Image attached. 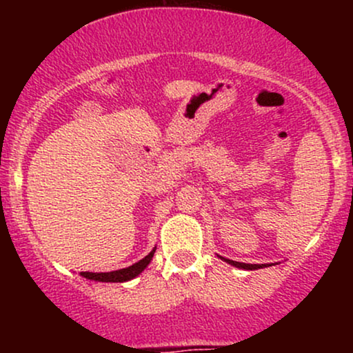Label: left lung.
<instances>
[{
  "instance_id": "8db88e82",
  "label": "left lung",
  "mask_w": 353,
  "mask_h": 353,
  "mask_svg": "<svg viewBox=\"0 0 353 353\" xmlns=\"http://www.w3.org/2000/svg\"><path fill=\"white\" fill-rule=\"evenodd\" d=\"M221 257V255H219ZM224 259V257H221ZM225 262L230 265L234 267H239V269H245V270H255V269H264V267H267V264H244V262H236V261H230V259H224Z\"/></svg>"
}]
</instances>
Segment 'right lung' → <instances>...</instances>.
Returning a JSON list of instances; mask_svg holds the SVG:
<instances>
[{
    "instance_id": "1",
    "label": "right lung",
    "mask_w": 353,
    "mask_h": 353,
    "mask_svg": "<svg viewBox=\"0 0 353 353\" xmlns=\"http://www.w3.org/2000/svg\"><path fill=\"white\" fill-rule=\"evenodd\" d=\"M156 252V247L145 255L144 259H141L139 262L136 264L125 267V269H119V270H112V272H81L83 277L89 279V281H98V282H128L131 279H134L139 275L145 267L149 265V262L152 261V255Z\"/></svg>"
}]
</instances>
